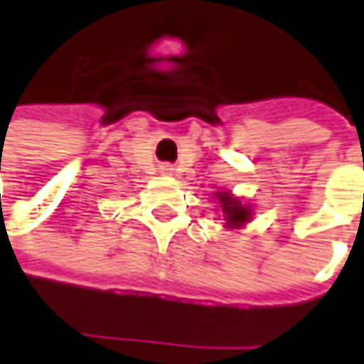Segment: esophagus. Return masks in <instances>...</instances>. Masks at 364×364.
<instances>
[{"instance_id": "1", "label": "esophagus", "mask_w": 364, "mask_h": 364, "mask_svg": "<svg viewBox=\"0 0 364 364\" xmlns=\"http://www.w3.org/2000/svg\"><path fill=\"white\" fill-rule=\"evenodd\" d=\"M161 169H163V171H165V173H169V171H173V169H171V165H163Z\"/></svg>"}]
</instances>
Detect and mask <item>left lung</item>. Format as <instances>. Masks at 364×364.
<instances>
[{"label":"left lung","instance_id":"left-lung-1","mask_svg":"<svg viewBox=\"0 0 364 364\" xmlns=\"http://www.w3.org/2000/svg\"><path fill=\"white\" fill-rule=\"evenodd\" d=\"M219 197V201H221V207H223L225 211V221H227V227H241L245 221H249V217H251V209L243 205L241 201H237L233 199L229 193H219L217 195Z\"/></svg>","mask_w":364,"mask_h":364}]
</instances>
